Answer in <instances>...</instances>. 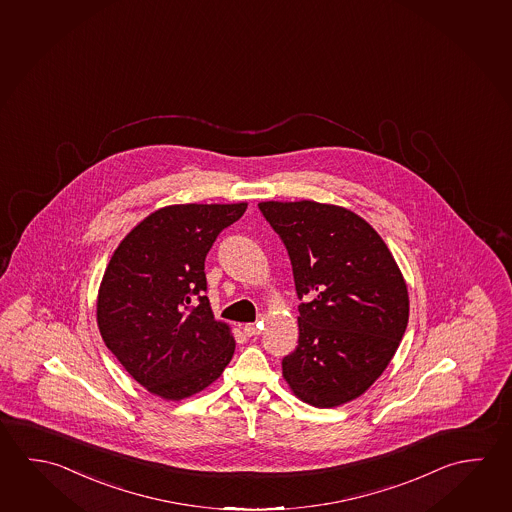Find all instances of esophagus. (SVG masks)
<instances>
[{"label": "esophagus", "mask_w": 512, "mask_h": 512, "mask_svg": "<svg viewBox=\"0 0 512 512\" xmlns=\"http://www.w3.org/2000/svg\"><path fill=\"white\" fill-rule=\"evenodd\" d=\"M260 329H262V327H260V323H246L243 331L248 338H252V336H257V334H259Z\"/></svg>", "instance_id": "34e87169"}]
</instances>
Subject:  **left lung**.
I'll use <instances>...</instances> for the list:
<instances>
[{
    "instance_id": "1",
    "label": "left lung",
    "mask_w": 512,
    "mask_h": 512,
    "mask_svg": "<svg viewBox=\"0 0 512 512\" xmlns=\"http://www.w3.org/2000/svg\"><path fill=\"white\" fill-rule=\"evenodd\" d=\"M259 210L286 246L302 300L284 379L318 408L349 403L383 374L403 340L410 311L403 275L376 230L347 208L266 201Z\"/></svg>"
}]
</instances>
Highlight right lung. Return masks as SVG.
Returning <instances> with one entry per match:
<instances>
[{
	"label": "right lung",
	"mask_w": 512,
	"mask_h": 512,
	"mask_svg": "<svg viewBox=\"0 0 512 512\" xmlns=\"http://www.w3.org/2000/svg\"><path fill=\"white\" fill-rule=\"evenodd\" d=\"M244 212L246 203L160 208L109 260L97 302L100 334L151 394L171 401L198 394L234 356V336L205 296V259Z\"/></svg>",
	"instance_id": "add662e5"
}]
</instances>
